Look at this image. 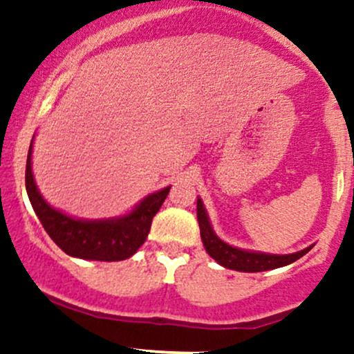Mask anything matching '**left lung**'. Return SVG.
<instances>
[{
    "instance_id": "8db88e82",
    "label": "left lung",
    "mask_w": 354,
    "mask_h": 354,
    "mask_svg": "<svg viewBox=\"0 0 354 354\" xmlns=\"http://www.w3.org/2000/svg\"><path fill=\"white\" fill-rule=\"evenodd\" d=\"M196 214H198V225H200L201 231V241L205 246L206 253H208L218 265L228 268V270L243 271V273H259V271H270L281 268L286 265H291L296 259L304 256L313 246L304 248L301 251L290 254H271V253H261V251H251V250H241V248L231 246L226 241L214 233L213 226L209 223V216L206 213L203 200L198 196L196 201Z\"/></svg>"
}]
</instances>
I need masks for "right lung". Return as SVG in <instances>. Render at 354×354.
<instances>
[{
  "label": "right lung",
  "mask_w": 354,
  "mask_h": 354,
  "mask_svg": "<svg viewBox=\"0 0 354 354\" xmlns=\"http://www.w3.org/2000/svg\"><path fill=\"white\" fill-rule=\"evenodd\" d=\"M33 140L26 161V193L36 216L53 241L73 258L91 261H121L135 254L148 238L154 214L160 211L171 186L148 194L135 208L121 216L101 219L70 216L51 206L36 186L31 168Z\"/></svg>",
  "instance_id": "add662e5"
}]
</instances>
